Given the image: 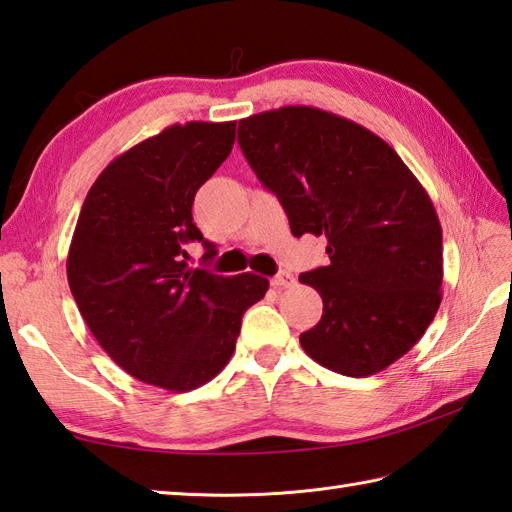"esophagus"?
<instances>
[{
  "label": "esophagus",
  "mask_w": 512,
  "mask_h": 512,
  "mask_svg": "<svg viewBox=\"0 0 512 512\" xmlns=\"http://www.w3.org/2000/svg\"><path fill=\"white\" fill-rule=\"evenodd\" d=\"M270 284L275 288H288L295 284V277H292V273H288V270H279V273L270 279Z\"/></svg>",
  "instance_id": "obj_1"
}]
</instances>
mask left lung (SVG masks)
Masks as SVG:
<instances>
[{"mask_svg": "<svg viewBox=\"0 0 512 512\" xmlns=\"http://www.w3.org/2000/svg\"><path fill=\"white\" fill-rule=\"evenodd\" d=\"M237 138L292 235L328 239L330 264L299 275L323 299L303 350L354 378L396 363L442 301V228L418 178L383 138L317 107L253 114Z\"/></svg>", "mask_w": 512, "mask_h": 512, "instance_id": "1", "label": "left lung"}]
</instances>
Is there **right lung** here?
<instances>
[{
  "label": "right lung",
  "instance_id": "1",
  "mask_svg": "<svg viewBox=\"0 0 512 512\" xmlns=\"http://www.w3.org/2000/svg\"><path fill=\"white\" fill-rule=\"evenodd\" d=\"M235 121L171 125L112 160L85 198L68 253V284L94 339L127 374L191 391L222 372L244 312L268 279L189 268L202 184L231 154Z\"/></svg>",
  "mask_w": 512,
  "mask_h": 512
}]
</instances>
